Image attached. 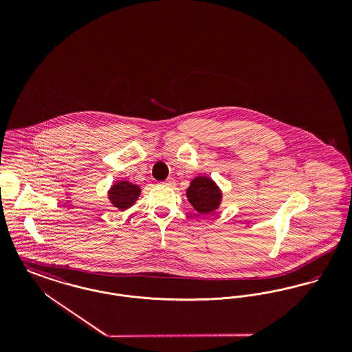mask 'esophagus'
<instances>
[{
  "label": "esophagus",
  "mask_w": 352,
  "mask_h": 352,
  "mask_svg": "<svg viewBox=\"0 0 352 352\" xmlns=\"http://www.w3.org/2000/svg\"><path fill=\"white\" fill-rule=\"evenodd\" d=\"M165 184H166V186H170V187H171V186H174V184H175V179L170 177V178H168V179L165 181Z\"/></svg>",
  "instance_id": "34e87169"
}]
</instances>
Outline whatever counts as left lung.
Here are the masks:
<instances>
[{"label":"left lung","instance_id":"obj_1","mask_svg":"<svg viewBox=\"0 0 352 352\" xmlns=\"http://www.w3.org/2000/svg\"><path fill=\"white\" fill-rule=\"evenodd\" d=\"M186 197L190 204L201 215L212 214L218 210L223 201V191L217 182L207 177L198 175L191 179L186 190Z\"/></svg>","mask_w":352,"mask_h":352}]
</instances>
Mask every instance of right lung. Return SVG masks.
Listing matches in <instances>:
<instances>
[{"label": "right lung", "instance_id": "add662e5", "mask_svg": "<svg viewBox=\"0 0 352 352\" xmlns=\"http://www.w3.org/2000/svg\"><path fill=\"white\" fill-rule=\"evenodd\" d=\"M141 194V187L129 181H118L108 190V199L120 211L131 208Z\"/></svg>", "mask_w": 352, "mask_h": 352}]
</instances>
